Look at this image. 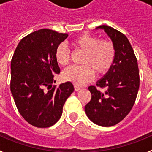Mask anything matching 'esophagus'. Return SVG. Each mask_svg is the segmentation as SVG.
Instances as JSON below:
<instances>
[{
    "mask_svg": "<svg viewBox=\"0 0 152 152\" xmlns=\"http://www.w3.org/2000/svg\"><path fill=\"white\" fill-rule=\"evenodd\" d=\"M80 87H79V86H77V85H75V91H79V90H80Z\"/></svg>",
    "mask_w": 152,
    "mask_h": 152,
    "instance_id": "esophagus-1",
    "label": "esophagus"
}]
</instances>
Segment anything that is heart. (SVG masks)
<instances>
[{"instance_id":"1","label":"heart","mask_w":152,"mask_h":152,"mask_svg":"<svg viewBox=\"0 0 152 152\" xmlns=\"http://www.w3.org/2000/svg\"><path fill=\"white\" fill-rule=\"evenodd\" d=\"M71 45L75 49L84 52L81 63L84 65H72L64 69L62 77L75 85H82L94 77V72L97 76H103L112 68L116 59V47L112 42L100 40L92 35L84 33L74 38ZM55 59L59 65H66L69 62V49L64 43L56 48Z\"/></svg>"}]
</instances>
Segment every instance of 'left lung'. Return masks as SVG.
Segmentation results:
<instances>
[{
  "instance_id": "left-lung-1",
  "label": "left lung",
  "mask_w": 152,
  "mask_h": 152,
  "mask_svg": "<svg viewBox=\"0 0 152 152\" xmlns=\"http://www.w3.org/2000/svg\"><path fill=\"white\" fill-rule=\"evenodd\" d=\"M103 29L116 47V55L110 71L96 85L90 86L91 100L84 107L88 117L95 124L113 126L129 114L135 102L139 88V72L133 49L127 37L121 32L107 25Z\"/></svg>"
}]
</instances>
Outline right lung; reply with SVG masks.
<instances>
[{"instance_id":"right-lung-1","label":"right lung","mask_w":152,"mask_h":152,"mask_svg":"<svg viewBox=\"0 0 152 152\" xmlns=\"http://www.w3.org/2000/svg\"><path fill=\"white\" fill-rule=\"evenodd\" d=\"M67 37L48 29L35 31L20 40L12 58L10 91L16 106L23 119L38 128L58 121L74 91L69 81L52 86L56 74L60 73L55 50Z\"/></svg>"}]
</instances>
